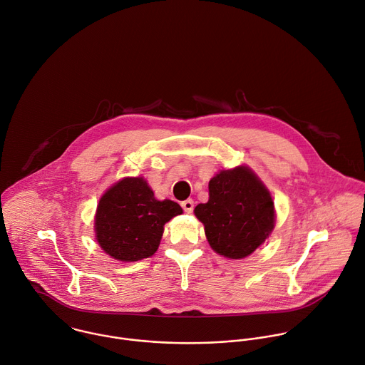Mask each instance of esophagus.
I'll use <instances>...</instances> for the list:
<instances>
[{
  "label": "esophagus",
  "instance_id": "esophagus-1",
  "mask_svg": "<svg viewBox=\"0 0 365 365\" xmlns=\"http://www.w3.org/2000/svg\"><path fill=\"white\" fill-rule=\"evenodd\" d=\"M193 207H195V203L192 199H187L185 202H182V209L186 212V213H192L193 212Z\"/></svg>",
  "mask_w": 365,
  "mask_h": 365
}]
</instances>
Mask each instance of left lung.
Wrapping results in <instances>:
<instances>
[{"label":"left lung","mask_w":365,"mask_h":365,"mask_svg":"<svg viewBox=\"0 0 365 365\" xmlns=\"http://www.w3.org/2000/svg\"><path fill=\"white\" fill-rule=\"evenodd\" d=\"M195 215L210 247L231 259L252 254L275 227L271 193L248 166L220 170L209 182V202L197 205Z\"/></svg>","instance_id":"left-lung-1"}]
</instances>
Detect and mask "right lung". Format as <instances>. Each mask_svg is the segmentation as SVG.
<instances>
[{"mask_svg":"<svg viewBox=\"0 0 365 365\" xmlns=\"http://www.w3.org/2000/svg\"><path fill=\"white\" fill-rule=\"evenodd\" d=\"M172 200H156L144 178H124L100 199L94 231L106 254L123 262L153 255L160 244L163 225L182 215Z\"/></svg>","mask_w":365,"mask_h":365,"instance_id":"obj_1","label":"right lung"}]
</instances>
